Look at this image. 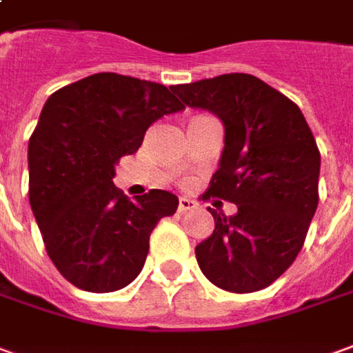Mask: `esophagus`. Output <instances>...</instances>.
<instances>
[{
    "mask_svg": "<svg viewBox=\"0 0 353 353\" xmlns=\"http://www.w3.org/2000/svg\"><path fill=\"white\" fill-rule=\"evenodd\" d=\"M198 205L194 200H188V198H181L179 200V213H186V211H190Z\"/></svg>",
    "mask_w": 353,
    "mask_h": 353,
    "instance_id": "obj_1",
    "label": "esophagus"
}]
</instances>
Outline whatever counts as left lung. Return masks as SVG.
Returning <instances> with one entry per match:
<instances>
[{
  "label": "left lung",
  "instance_id": "8db88e82",
  "mask_svg": "<svg viewBox=\"0 0 353 353\" xmlns=\"http://www.w3.org/2000/svg\"><path fill=\"white\" fill-rule=\"evenodd\" d=\"M188 107L225 125V150L205 198L236 203V215L209 209L213 234L196 246L201 273L228 292L273 284L302 250L319 203L321 153L300 107L244 72L174 86Z\"/></svg>",
  "mask_w": 353,
  "mask_h": 353
}]
</instances>
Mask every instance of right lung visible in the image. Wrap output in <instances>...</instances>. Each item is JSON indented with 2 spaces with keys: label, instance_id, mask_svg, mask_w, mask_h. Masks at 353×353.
I'll return each instance as SVG.
<instances>
[{
  "label": "right lung",
  "instance_id": "1",
  "mask_svg": "<svg viewBox=\"0 0 353 353\" xmlns=\"http://www.w3.org/2000/svg\"><path fill=\"white\" fill-rule=\"evenodd\" d=\"M163 84L98 72L53 92L28 142V200L50 259L70 284L115 292L144 267L150 234L179 198L150 190L130 201L115 165L157 119L182 111Z\"/></svg>",
  "mask_w": 353,
  "mask_h": 353
}]
</instances>
